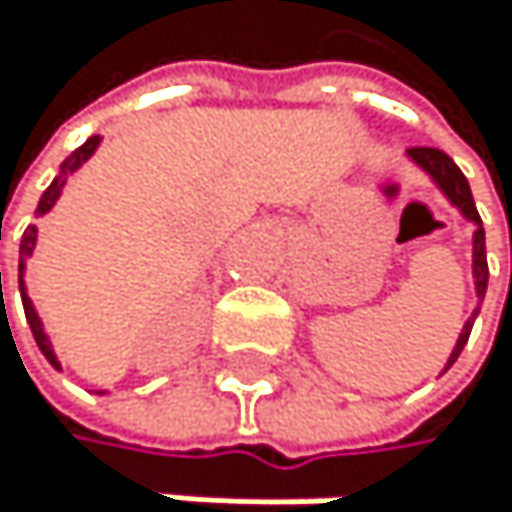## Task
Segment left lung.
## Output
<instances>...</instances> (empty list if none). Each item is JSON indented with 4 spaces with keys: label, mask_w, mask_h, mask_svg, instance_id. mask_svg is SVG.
Masks as SVG:
<instances>
[{
    "label": "left lung",
    "mask_w": 512,
    "mask_h": 512,
    "mask_svg": "<svg viewBox=\"0 0 512 512\" xmlns=\"http://www.w3.org/2000/svg\"><path fill=\"white\" fill-rule=\"evenodd\" d=\"M405 156H408L411 162H415V165L427 174V178L439 187V193L461 211V218H467V221L476 227V230H473V282H476V298H479V304H482L485 288H488L485 230H482V218H479V211H476V202H473V193H470V184H467V178H464V171H461L455 162H451V156H445L442 150H433V147H411ZM476 313H479V307H476L473 316L464 322V328H461V334H458V344H455V350H451V356H448V362H445L442 371H448L451 365L458 362V356H461V350H464V344H467V338H470V328H473Z\"/></svg>",
    "instance_id": "8db88e82"
}]
</instances>
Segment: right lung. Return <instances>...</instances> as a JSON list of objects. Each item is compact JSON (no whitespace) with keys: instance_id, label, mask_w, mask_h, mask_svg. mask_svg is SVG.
Returning a JSON list of instances; mask_svg holds the SVG:
<instances>
[{"instance_id":"1","label":"right lung","mask_w":512,"mask_h":512,"mask_svg":"<svg viewBox=\"0 0 512 512\" xmlns=\"http://www.w3.org/2000/svg\"><path fill=\"white\" fill-rule=\"evenodd\" d=\"M101 147V134H94V137H88V141L79 147V150H73L64 162H61V171H57V178L51 181V187L42 193V199H39V205H36V218H42V214H48L51 208H54V202L61 199V193H64V187H67V178L73 171H79L91 156H94V150ZM36 236H39V230L30 224L27 230H24V239H21V264H17V282H21V301H24V313H27V325H30V331H33V338H36V344H39V350H42V356L61 371V362H57V353H54V347H51V341H48V334H45V328H42V319H39V313H36V307H33V301H30V294H27V282H24V270H27V258L33 254V248H36ZM0 294H2V276H0Z\"/></svg>"}]
</instances>
